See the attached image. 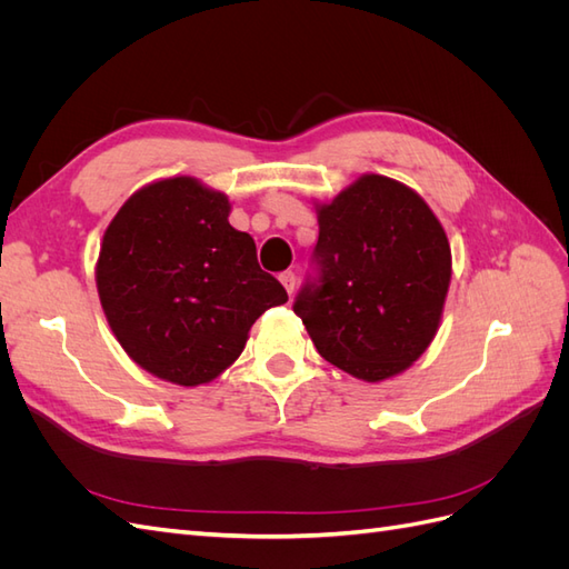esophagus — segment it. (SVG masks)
I'll list each match as a JSON object with an SVG mask.
<instances>
[{"label":"esophagus","mask_w":569,"mask_h":569,"mask_svg":"<svg viewBox=\"0 0 569 569\" xmlns=\"http://www.w3.org/2000/svg\"><path fill=\"white\" fill-rule=\"evenodd\" d=\"M280 282L284 284V289L289 291V295H295V289H297V274H295V272L284 270V272L280 274Z\"/></svg>","instance_id":"obj_1"}]
</instances>
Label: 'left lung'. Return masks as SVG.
Instances as JSON below:
<instances>
[{"mask_svg": "<svg viewBox=\"0 0 569 569\" xmlns=\"http://www.w3.org/2000/svg\"><path fill=\"white\" fill-rule=\"evenodd\" d=\"M318 226L295 313L343 372L368 382L399 375L439 330L451 282L441 222L410 187L363 176L320 206Z\"/></svg>", "mask_w": 569, "mask_h": 569, "instance_id": "left-lung-1", "label": "left lung"}]
</instances>
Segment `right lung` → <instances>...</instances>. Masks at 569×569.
Masks as SVG:
<instances>
[{
    "label": "right lung",
    "mask_w": 569,
    "mask_h": 569,
    "mask_svg": "<svg viewBox=\"0 0 569 569\" xmlns=\"http://www.w3.org/2000/svg\"><path fill=\"white\" fill-rule=\"evenodd\" d=\"M228 216L226 194L170 178L134 192L101 242V308L120 347L161 380L211 382L242 353L251 325L289 299Z\"/></svg>",
    "instance_id": "1"
}]
</instances>
